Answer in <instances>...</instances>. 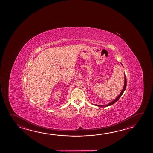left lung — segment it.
I'll use <instances>...</instances> for the list:
<instances>
[{"label": "left lung", "mask_w": 153, "mask_h": 153, "mask_svg": "<svg viewBox=\"0 0 153 153\" xmlns=\"http://www.w3.org/2000/svg\"><path fill=\"white\" fill-rule=\"evenodd\" d=\"M121 65H123L121 64ZM126 85H127V80H126V76H125V82H124V86H123V89L122 90V91L120 92V94H119V95H118V96L115 98V99H114L113 100L112 102H111L110 103H108V104L107 105H97V104H94V105H96L97 106H98V107H107V106H111V105H112L114 104L115 102H117L118 100V99H119L120 98V97L122 96V94H123V92L125 91V90H126Z\"/></svg>", "instance_id": "8db88e82"}]
</instances>
